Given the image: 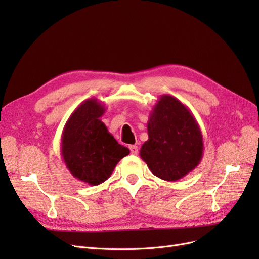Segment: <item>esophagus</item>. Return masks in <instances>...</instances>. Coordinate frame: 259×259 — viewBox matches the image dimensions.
Segmentation results:
<instances>
[{"mask_svg":"<svg viewBox=\"0 0 259 259\" xmlns=\"http://www.w3.org/2000/svg\"><path fill=\"white\" fill-rule=\"evenodd\" d=\"M128 148H130V150H131V153H132V154H137V153H138V148H137V146L131 145Z\"/></svg>","mask_w":259,"mask_h":259,"instance_id":"34e87169","label":"esophagus"}]
</instances>
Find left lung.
I'll return each instance as SVG.
<instances>
[{"label":"left lung","instance_id":"obj_1","mask_svg":"<svg viewBox=\"0 0 259 259\" xmlns=\"http://www.w3.org/2000/svg\"><path fill=\"white\" fill-rule=\"evenodd\" d=\"M148 140L140 148L151 173L176 182L197 167L203 158V136L189 108L170 95H162L147 123Z\"/></svg>","mask_w":259,"mask_h":259}]
</instances>
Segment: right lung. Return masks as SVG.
Wrapping results in <instances>:
<instances>
[{"label":"right lung","instance_id":"1","mask_svg":"<svg viewBox=\"0 0 259 259\" xmlns=\"http://www.w3.org/2000/svg\"><path fill=\"white\" fill-rule=\"evenodd\" d=\"M105 106L96 98L83 101L68 119L61 134V158L71 175L97 186L111 176L116 164L130 154L108 132L100 117Z\"/></svg>","mask_w":259,"mask_h":259}]
</instances>
